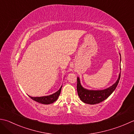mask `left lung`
Returning a JSON list of instances; mask_svg holds the SVG:
<instances>
[{"label":"left lung","instance_id":"left-lung-1","mask_svg":"<svg viewBox=\"0 0 134 134\" xmlns=\"http://www.w3.org/2000/svg\"><path fill=\"white\" fill-rule=\"evenodd\" d=\"M120 63H121V54H120ZM120 70H121V68H120ZM120 74H121V72H120L119 78H118L116 82L114 84H113L109 88H107L102 90H90L84 88L81 85L80 79L78 77L77 89L78 95L79 96L81 101H82L85 103L95 104L100 103V102L105 100L116 90L119 82Z\"/></svg>","mask_w":134,"mask_h":134}]
</instances>
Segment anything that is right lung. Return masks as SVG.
<instances>
[{
    "instance_id": "right-lung-1",
    "label": "right lung",
    "mask_w": 134,
    "mask_h": 134,
    "mask_svg": "<svg viewBox=\"0 0 134 134\" xmlns=\"http://www.w3.org/2000/svg\"><path fill=\"white\" fill-rule=\"evenodd\" d=\"M62 88V85L61 86V87H60L59 90L57 92H56L52 94V95L48 96H43L41 97H32L29 95L28 96H30L32 100L37 102L39 103L44 104H49L54 103V102H56L57 100V99H58L60 95V92H61Z\"/></svg>"
}]
</instances>
